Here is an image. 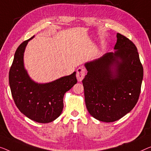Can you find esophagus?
<instances>
[{
	"instance_id": "1",
	"label": "esophagus",
	"mask_w": 151,
	"mask_h": 151,
	"mask_svg": "<svg viewBox=\"0 0 151 151\" xmlns=\"http://www.w3.org/2000/svg\"><path fill=\"white\" fill-rule=\"evenodd\" d=\"M85 69H83L81 67L78 68L77 69V71H76V78H77V80L78 82L82 81L83 78L85 77Z\"/></svg>"
}]
</instances>
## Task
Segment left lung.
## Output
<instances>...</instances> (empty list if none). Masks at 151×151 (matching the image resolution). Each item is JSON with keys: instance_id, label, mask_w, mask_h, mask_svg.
Listing matches in <instances>:
<instances>
[{"instance_id": "1", "label": "left lung", "mask_w": 151, "mask_h": 151, "mask_svg": "<svg viewBox=\"0 0 151 151\" xmlns=\"http://www.w3.org/2000/svg\"><path fill=\"white\" fill-rule=\"evenodd\" d=\"M114 52L85 64L82 81L89 114L103 122L117 121L134 109L143 79V67L135 45L116 34Z\"/></svg>"}]
</instances>
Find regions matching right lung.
Listing matches in <instances>:
<instances>
[{"label":"right lung","instance_id":"add662e5","mask_svg":"<svg viewBox=\"0 0 151 151\" xmlns=\"http://www.w3.org/2000/svg\"><path fill=\"white\" fill-rule=\"evenodd\" d=\"M34 37L24 41L17 49L9 81L13 100L19 111L36 122L47 123L61 114L64 94L77 80L76 72L47 83H38L31 79L24 68V55L28 41Z\"/></svg>","mask_w":151,"mask_h":151}]
</instances>
